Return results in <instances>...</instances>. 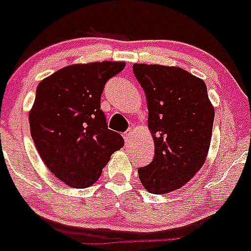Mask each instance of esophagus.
Segmentation results:
<instances>
[{
  "label": "esophagus",
  "instance_id": "1",
  "mask_svg": "<svg viewBox=\"0 0 251 251\" xmlns=\"http://www.w3.org/2000/svg\"><path fill=\"white\" fill-rule=\"evenodd\" d=\"M132 134H133V129H128L127 132H124V141L127 142V143H129L130 142V138H132Z\"/></svg>",
  "mask_w": 251,
  "mask_h": 251
}]
</instances>
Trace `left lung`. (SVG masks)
<instances>
[{"label": "left lung", "instance_id": "obj_1", "mask_svg": "<svg viewBox=\"0 0 251 251\" xmlns=\"http://www.w3.org/2000/svg\"><path fill=\"white\" fill-rule=\"evenodd\" d=\"M145 90L154 157L138 168L148 192L167 194L188 182L202 167L210 147L214 106L201 79L181 68L134 64Z\"/></svg>", "mask_w": 251, "mask_h": 251}]
</instances>
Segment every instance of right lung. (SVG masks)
<instances>
[{"label":"right lung","instance_id":"obj_1","mask_svg":"<svg viewBox=\"0 0 251 251\" xmlns=\"http://www.w3.org/2000/svg\"><path fill=\"white\" fill-rule=\"evenodd\" d=\"M126 63L79 64L60 69L37 85L31 109V137L46 167L63 182L85 188L99 179L124 141L108 129L100 109L105 83Z\"/></svg>","mask_w":251,"mask_h":251}]
</instances>
